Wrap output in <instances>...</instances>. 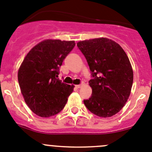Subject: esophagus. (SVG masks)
<instances>
[{"mask_svg": "<svg viewBox=\"0 0 152 152\" xmlns=\"http://www.w3.org/2000/svg\"><path fill=\"white\" fill-rule=\"evenodd\" d=\"M82 86H83V85H77V86H75V87H76V88H80L82 87Z\"/></svg>", "mask_w": 152, "mask_h": 152, "instance_id": "obj_1", "label": "esophagus"}]
</instances>
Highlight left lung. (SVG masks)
Wrapping results in <instances>:
<instances>
[{
    "label": "left lung",
    "instance_id": "1",
    "mask_svg": "<svg viewBox=\"0 0 152 152\" xmlns=\"http://www.w3.org/2000/svg\"><path fill=\"white\" fill-rule=\"evenodd\" d=\"M77 46L91 73V97L84 100L85 105L99 117L114 115L126 103L133 85L134 73L127 54L107 38L80 41Z\"/></svg>",
    "mask_w": 152,
    "mask_h": 152
}]
</instances>
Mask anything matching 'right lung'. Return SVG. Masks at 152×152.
I'll return each mask as SVG.
<instances>
[{
    "instance_id": "obj_1",
    "label": "right lung",
    "mask_w": 152,
    "mask_h": 152,
    "mask_svg": "<svg viewBox=\"0 0 152 152\" xmlns=\"http://www.w3.org/2000/svg\"><path fill=\"white\" fill-rule=\"evenodd\" d=\"M74 41L46 39L38 43L24 59L18 72V84L25 103L40 117L60 113L73 86L58 79L59 68L74 48Z\"/></svg>"
}]
</instances>
